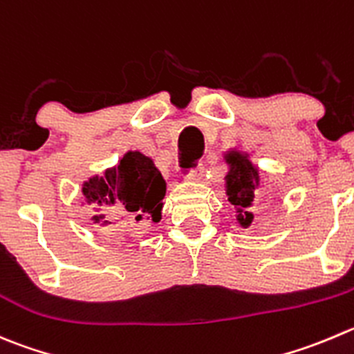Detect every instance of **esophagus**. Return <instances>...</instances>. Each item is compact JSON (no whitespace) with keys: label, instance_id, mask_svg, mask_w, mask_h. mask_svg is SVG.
<instances>
[{"label":"esophagus","instance_id":"1","mask_svg":"<svg viewBox=\"0 0 354 354\" xmlns=\"http://www.w3.org/2000/svg\"><path fill=\"white\" fill-rule=\"evenodd\" d=\"M202 176H204V167H195V169H190V173L187 174V178L190 181H201Z\"/></svg>","mask_w":354,"mask_h":354}]
</instances>
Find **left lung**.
Here are the masks:
<instances>
[{
    "label": "left lung",
    "mask_w": 354,
    "mask_h": 354,
    "mask_svg": "<svg viewBox=\"0 0 354 354\" xmlns=\"http://www.w3.org/2000/svg\"><path fill=\"white\" fill-rule=\"evenodd\" d=\"M225 160L230 166L226 180V195L228 202L236 207V221L240 226L247 228L252 223V212L245 211L254 202V192H256L257 183H259V173L257 167L249 160L247 153L239 152V150H230L225 153Z\"/></svg>",
    "instance_id": "8db88e82"
}]
</instances>
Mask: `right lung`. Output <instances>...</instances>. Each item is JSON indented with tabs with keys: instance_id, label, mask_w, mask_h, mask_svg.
<instances>
[{
	"instance_id": "add662e5",
	"label": "right lung",
	"mask_w": 354,
	"mask_h": 354,
	"mask_svg": "<svg viewBox=\"0 0 354 354\" xmlns=\"http://www.w3.org/2000/svg\"><path fill=\"white\" fill-rule=\"evenodd\" d=\"M82 195L88 204L109 205L114 212L128 216L136 223L160 221L166 181L150 157L129 150L118 166L104 176H93L82 183ZM105 214L93 216L100 223ZM109 221H104L107 225Z\"/></svg>"
}]
</instances>
